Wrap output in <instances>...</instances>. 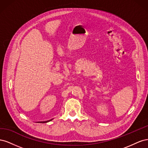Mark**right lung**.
Wrapping results in <instances>:
<instances>
[{"label":"right lung","instance_id":"right-lung-1","mask_svg":"<svg viewBox=\"0 0 148 148\" xmlns=\"http://www.w3.org/2000/svg\"><path fill=\"white\" fill-rule=\"evenodd\" d=\"M49 122V121H46V122Z\"/></svg>","mask_w":148,"mask_h":148}]
</instances>
